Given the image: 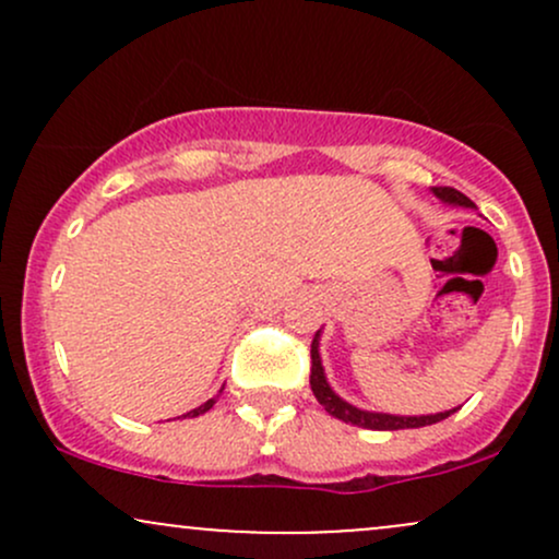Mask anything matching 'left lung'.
Returning a JSON list of instances; mask_svg holds the SVG:
<instances>
[{"label":"left lung","mask_w":559,"mask_h":559,"mask_svg":"<svg viewBox=\"0 0 559 559\" xmlns=\"http://www.w3.org/2000/svg\"><path fill=\"white\" fill-rule=\"evenodd\" d=\"M433 194L439 199H444L449 204H460V207H476V204L467 199L463 191L452 189V186H433ZM310 357H312V368H310V386L316 400L323 404L325 413L333 415V418L352 423V426H362L370 428V431H400V428H420V426H431V423H439L449 418L454 409H447V413H436V415H420V418H402V415H386V413H368V409L355 407V404L344 402L342 396L333 394V389L329 386L323 373V365H320V355H318V333L312 338L310 346Z\"/></svg>","instance_id":"1"}]
</instances>
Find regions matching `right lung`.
Listing matches in <instances>:
<instances>
[{
	"label": "right lung",
	"instance_id": "1",
	"mask_svg": "<svg viewBox=\"0 0 559 559\" xmlns=\"http://www.w3.org/2000/svg\"><path fill=\"white\" fill-rule=\"evenodd\" d=\"M213 404H215V400H207V402H204V404H199V407H197V409H191V413H186V415H189V418H197V415L207 413V409H210V407H213Z\"/></svg>",
	"mask_w": 559,
	"mask_h": 559
}]
</instances>
